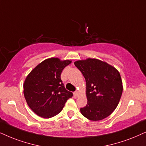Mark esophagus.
Returning <instances> with one entry per match:
<instances>
[{"label":"esophagus","mask_w":146,"mask_h":146,"mask_svg":"<svg viewBox=\"0 0 146 146\" xmlns=\"http://www.w3.org/2000/svg\"><path fill=\"white\" fill-rule=\"evenodd\" d=\"M73 96H74L75 98H77V97H78V96H79V92H77V91L75 92L74 93H73Z\"/></svg>","instance_id":"obj_1"}]
</instances>
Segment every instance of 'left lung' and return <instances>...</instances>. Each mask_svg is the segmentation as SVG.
Listing matches in <instances>:
<instances>
[{
	"label": "left lung",
	"mask_w": 146,
	"mask_h": 146,
	"mask_svg": "<svg viewBox=\"0 0 146 146\" xmlns=\"http://www.w3.org/2000/svg\"><path fill=\"white\" fill-rule=\"evenodd\" d=\"M86 79L88 104L80 108L82 115L93 121H100L112 114L119 104L123 82L117 69L96 58L74 62Z\"/></svg>",
	"instance_id": "8db88e82"
}]
</instances>
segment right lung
<instances>
[{
  "label": "right lung",
  "instance_id": "right-lung-1",
  "mask_svg": "<svg viewBox=\"0 0 146 146\" xmlns=\"http://www.w3.org/2000/svg\"><path fill=\"white\" fill-rule=\"evenodd\" d=\"M71 62L50 58L40 62L27 75L23 94L29 108L37 115L49 119L58 114L73 93L64 87L60 74Z\"/></svg>",
  "mask_w": 146,
  "mask_h": 146
}]
</instances>
